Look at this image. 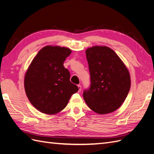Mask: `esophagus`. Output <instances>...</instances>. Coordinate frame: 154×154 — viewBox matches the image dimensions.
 I'll return each instance as SVG.
<instances>
[{
	"instance_id": "1",
	"label": "esophagus",
	"mask_w": 154,
	"mask_h": 154,
	"mask_svg": "<svg viewBox=\"0 0 154 154\" xmlns=\"http://www.w3.org/2000/svg\"><path fill=\"white\" fill-rule=\"evenodd\" d=\"M78 92H81V90H82V86L80 85H78Z\"/></svg>"
}]
</instances>
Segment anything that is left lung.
I'll list each match as a JSON object with an SVG mask.
<instances>
[{
    "mask_svg": "<svg viewBox=\"0 0 154 154\" xmlns=\"http://www.w3.org/2000/svg\"><path fill=\"white\" fill-rule=\"evenodd\" d=\"M91 84L83 99L95 112H112L122 105L130 88L128 69L114 51L105 46L86 50Z\"/></svg>",
    "mask_w": 154,
    "mask_h": 154,
    "instance_id": "left-lung-1",
    "label": "left lung"
}]
</instances>
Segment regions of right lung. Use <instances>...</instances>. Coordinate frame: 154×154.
Returning a JSON list of instances; mask_svg holds the SVG:
<instances>
[{"label": "right lung", "mask_w": 154, "mask_h": 154, "mask_svg": "<svg viewBox=\"0 0 154 154\" xmlns=\"http://www.w3.org/2000/svg\"><path fill=\"white\" fill-rule=\"evenodd\" d=\"M71 50L46 46L32 60L24 79L26 95L42 112L54 114L63 110L78 87L70 81L71 74L63 62Z\"/></svg>", "instance_id": "right-lung-1"}]
</instances>
